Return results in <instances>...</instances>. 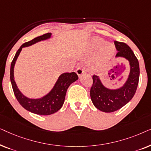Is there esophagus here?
<instances>
[{
  "label": "esophagus",
  "mask_w": 151,
  "mask_h": 151,
  "mask_svg": "<svg viewBox=\"0 0 151 151\" xmlns=\"http://www.w3.org/2000/svg\"><path fill=\"white\" fill-rule=\"evenodd\" d=\"M84 73H85V71H84V69H82V68H78L77 69H76V73L78 74V76H79V77H80L82 74H84Z\"/></svg>",
  "instance_id": "obj_1"
}]
</instances>
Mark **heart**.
Returning a JSON list of instances; mask_svg holds the SVG:
<instances>
[{"label":"heart","instance_id":"1","mask_svg":"<svg viewBox=\"0 0 151 151\" xmlns=\"http://www.w3.org/2000/svg\"><path fill=\"white\" fill-rule=\"evenodd\" d=\"M98 49L93 66L97 69H101L110 61L115 53V48L111 43L104 42L102 38L95 37L91 41V50L92 53H95Z\"/></svg>","mask_w":151,"mask_h":151}]
</instances>
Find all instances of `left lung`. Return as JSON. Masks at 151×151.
I'll return each mask as SVG.
<instances>
[{"label":"left lung","mask_w":151,"mask_h":151,"mask_svg":"<svg viewBox=\"0 0 151 151\" xmlns=\"http://www.w3.org/2000/svg\"><path fill=\"white\" fill-rule=\"evenodd\" d=\"M114 44L117 50L115 57H122L129 60L130 73L124 85L116 89L106 88L98 76H93L91 98L94 106L105 113L114 112L127 104L135 95L139 82V62L133 51L124 42L115 41Z\"/></svg>","instance_id":"8db88e82"}]
</instances>
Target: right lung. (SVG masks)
Returning a JSON list of instances; mask_svg holds the SVG:
<instances>
[{
  "instance_id": "right-lung-1",
  "label": "right lung",
  "mask_w": 151,
  "mask_h": 151,
  "mask_svg": "<svg viewBox=\"0 0 151 151\" xmlns=\"http://www.w3.org/2000/svg\"><path fill=\"white\" fill-rule=\"evenodd\" d=\"M51 36V33H47V34H43L42 36L36 37L33 40L22 45L16 52L12 62L11 68H10V80H11L12 88H13L16 99L24 109L37 115H49L59 111L65 102L67 88H69L70 84L78 79V76L75 72L61 74L50 92L46 96H43L42 98L38 99L29 98L24 96L18 89L14 80V69L16 61L23 47L31 46L40 41L47 40L50 38Z\"/></svg>"
}]
</instances>
